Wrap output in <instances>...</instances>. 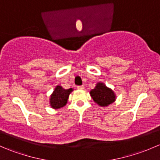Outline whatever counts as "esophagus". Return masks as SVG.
I'll list each match as a JSON object with an SVG mask.
<instances>
[{"label": "esophagus", "mask_w": 160, "mask_h": 160, "mask_svg": "<svg viewBox=\"0 0 160 160\" xmlns=\"http://www.w3.org/2000/svg\"><path fill=\"white\" fill-rule=\"evenodd\" d=\"M77 88L78 90H83L84 88V87H83V85H80V86H77Z\"/></svg>", "instance_id": "esophagus-1"}]
</instances>
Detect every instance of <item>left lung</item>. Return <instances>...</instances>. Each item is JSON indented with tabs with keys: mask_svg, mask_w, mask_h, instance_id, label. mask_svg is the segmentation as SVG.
<instances>
[{
	"mask_svg": "<svg viewBox=\"0 0 160 160\" xmlns=\"http://www.w3.org/2000/svg\"><path fill=\"white\" fill-rule=\"evenodd\" d=\"M90 96L98 105L104 107L112 104L115 100L114 92L102 83H98L94 89L91 90Z\"/></svg>",
	"mask_w": 160,
	"mask_h": 160,
	"instance_id": "1",
	"label": "left lung"
}]
</instances>
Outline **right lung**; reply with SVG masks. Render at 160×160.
I'll return each instance as SVG.
<instances>
[{"label": "right lung", "instance_id": "obj_1", "mask_svg": "<svg viewBox=\"0 0 160 160\" xmlns=\"http://www.w3.org/2000/svg\"><path fill=\"white\" fill-rule=\"evenodd\" d=\"M72 89L65 90L60 86H57L50 98V104L53 108H60L67 104L69 95Z\"/></svg>", "mask_w": 160, "mask_h": 160}]
</instances>
